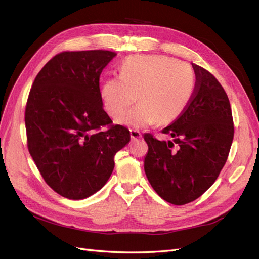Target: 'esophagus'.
I'll return each instance as SVG.
<instances>
[{
  "label": "esophagus",
  "mask_w": 259,
  "mask_h": 259,
  "mask_svg": "<svg viewBox=\"0 0 259 259\" xmlns=\"http://www.w3.org/2000/svg\"><path fill=\"white\" fill-rule=\"evenodd\" d=\"M131 137L132 139L137 140L142 138V134H140V132L137 130H131Z\"/></svg>",
  "instance_id": "1"
}]
</instances>
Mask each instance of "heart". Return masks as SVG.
I'll return each instance as SVG.
<instances>
[{
    "label": "heart",
    "instance_id": "1",
    "mask_svg": "<svg viewBox=\"0 0 259 259\" xmlns=\"http://www.w3.org/2000/svg\"><path fill=\"white\" fill-rule=\"evenodd\" d=\"M194 90L192 69L163 55H142L124 60L120 76L109 77L100 89L106 112L121 120L127 109L140 103L124 116L123 122L142 128L160 122H173L182 114Z\"/></svg>",
    "mask_w": 259,
    "mask_h": 259
}]
</instances>
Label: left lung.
<instances>
[{
    "label": "left lung",
    "instance_id": "1",
    "mask_svg": "<svg viewBox=\"0 0 259 259\" xmlns=\"http://www.w3.org/2000/svg\"><path fill=\"white\" fill-rule=\"evenodd\" d=\"M192 67L195 85L189 104L162 131L174 143L161 142L149 133L144 135L146 176L154 191L174 205L194 201L215 183L228 159L234 133L223 86L206 69Z\"/></svg>",
    "mask_w": 259,
    "mask_h": 259
}]
</instances>
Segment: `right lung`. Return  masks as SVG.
I'll use <instances>...</instances> for the list:
<instances>
[{
  "label": "right lung",
  "mask_w": 259,
  "mask_h": 259,
  "mask_svg": "<svg viewBox=\"0 0 259 259\" xmlns=\"http://www.w3.org/2000/svg\"><path fill=\"white\" fill-rule=\"evenodd\" d=\"M116 53L61 52L46 62L30 90L28 150L45 183L61 197L82 200L104 187L115 153L131 140L103 108L99 76Z\"/></svg>",
  "instance_id": "add662e5"
}]
</instances>
